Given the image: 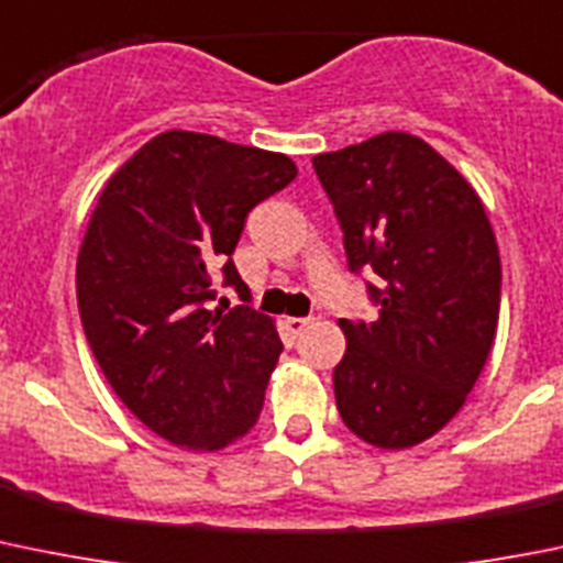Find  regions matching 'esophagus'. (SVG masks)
<instances>
[{
    "label": "esophagus",
    "mask_w": 563,
    "mask_h": 563,
    "mask_svg": "<svg viewBox=\"0 0 563 563\" xmlns=\"http://www.w3.org/2000/svg\"><path fill=\"white\" fill-rule=\"evenodd\" d=\"M308 324H310V319H299V316H291V319H286V330L291 332L294 338L302 335V330H305V327H308Z\"/></svg>",
    "instance_id": "obj_1"
}]
</instances>
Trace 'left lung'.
Returning <instances> with one entry per match:
<instances>
[{
  "instance_id": "obj_1",
  "label": "left lung",
  "mask_w": 563,
  "mask_h": 563,
  "mask_svg": "<svg viewBox=\"0 0 563 563\" xmlns=\"http://www.w3.org/2000/svg\"><path fill=\"white\" fill-rule=\"evenodd\" d=\"M349 272L379 308L341 319L332 371L343 423L376 449H409L449 423L476 385L500 310V255L476 189L423 140L385 131L313 156Z\"/></svg>"
}]
</instances>
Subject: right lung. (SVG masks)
I'll use <instances>...</instances> for the list:
<instances>
[{
    "label": "right lung",
    "instance_id": "1",
    "mask_svg": "<svg viewBox=\"0 0 563 563\" xmlns=\"http://www.w3.org/2000/svg\"><path fill=\"white\" fill-rule=\"evenodd\" d=\"M294 178L283 154L165 131L98 198L76 261L81 327L120 401L173 445L225 449L258 420L283 343L231 255ZM217 276L242 306L210 308Z\"/></svg>",
    "mask_w": 563,
    "mask_h": 563
}]
</instances>
